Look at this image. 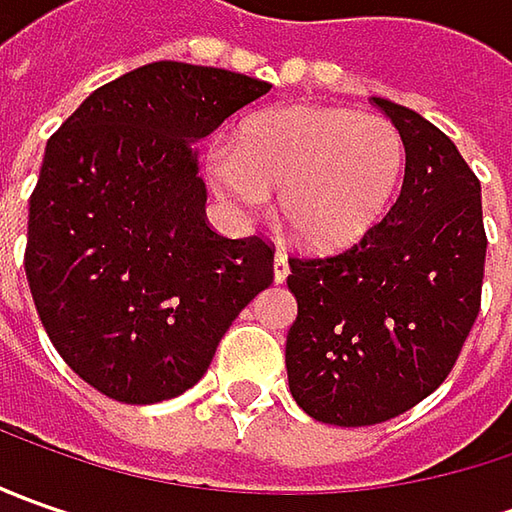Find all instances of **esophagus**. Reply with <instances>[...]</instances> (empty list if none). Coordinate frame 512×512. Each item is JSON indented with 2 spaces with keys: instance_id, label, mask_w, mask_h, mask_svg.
<instances>
[{
  "instance_id": "obj_1",
  "label": "esophagus",
  "mask_w": 512,
  "mask_h": 512,
  "mask_svg": "<svg viewBox=\"0 0 512 512\" xmlns=\"http://www.w3.org/2000/svg\"><path fill=\"white\" fill-rule=\"evenodd\" d=\"M287 273H290V262H287V253H285V250H276V256H273V279H276V282H285Z\"/></svg>"
}]
</instances>
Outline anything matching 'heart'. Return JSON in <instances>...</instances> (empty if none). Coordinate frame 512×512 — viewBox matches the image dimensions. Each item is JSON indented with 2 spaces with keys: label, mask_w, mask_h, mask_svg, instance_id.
<instances>
[{
  "label": "heart",
  "mask_w": 512,
  "mask_h": 512,
  "mask_svg": "<svg viewBox=\"0 0 512 512\" xmlns=\"http://www.w3.org/2000/svg\"><path fill=\"white\" fill-rule=\"evenodd\" d=\"M404 142L382 116L344 108L267 110L245 122L239 145L210 150V179L245 213L279 190L287 227L313 247L356 242L402 182Z\"/></svg>",
  "instance_id": "heart-1"
}]
</instances>
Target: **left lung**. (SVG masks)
I'll return each instance as SVG.
<instances>
[{"label":"left lung","mask_w":512,"mask_h":512,"mask_svg":"<svg viewBox=\"0 0 512 512\" xmlns=\"http://www.w3.org/2000/svg\"><path fill=\"white\" fill-rule=\"evenodd\" d=\"M404 142L399 199L359 242L290 256V393L316 422L396 419L447 379L482 310V185L416 110L376 99Z\"/></svg>","instance_id":"8db88e82"}]
</instances>
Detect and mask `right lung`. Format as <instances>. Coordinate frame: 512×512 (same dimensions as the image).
I'll use <instances>...</instances> for the list:
<instances>
[{
	"mask_svg": "<svg viewBox=\"0 0 512 512\" xmlns=\"http://www.w3.org/2000/svg\"><path fill=\"white\" fill-rule=\"evenodd\" d=\"M270 85L153 62L93 90L48 139L25 273L50 342L99 393L153 404L205 376L273 282V242L207 225L196 145Z\"/></svg>",
	"mask_w": 512,
	"mask_h": 512,
	"instance_id": "1",
	"label": "right lung"
}]
</instances>
